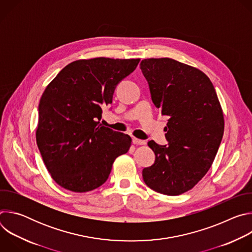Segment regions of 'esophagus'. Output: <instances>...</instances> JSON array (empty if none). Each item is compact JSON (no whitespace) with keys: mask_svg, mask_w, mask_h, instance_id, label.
I'll list each match as a JSON object with an SVG mask.
<instances>
[{"mask_svg":"<svg viewBox=\"0 0 252 252\" xmlns=\"http://www.w3.org/2000/svg\"><path fill=\"white\" fill-rule=\"evenodd\" d=\"M132 143L136 146H141V145H146V140L138 139L136 137H132Z\"/></svg>","mask_w":252,"mask_h":252,"instance_id":"1","label":"esophagus"}]
</instances>
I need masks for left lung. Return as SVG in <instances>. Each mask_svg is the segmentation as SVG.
I'll return each mask as SVG.
<instances>
[{"instance_id":"left-lung-1","label":"left lung","mask_w":252,"mask_h":252,"mask_svg":"<svg viewBox=\"0 0 252 252\" xmlns=\"http://www.w3.org/2000/svg\"><path fill=\"white\" fill-rule=\"evenodd\" d=\"M152 99L162 116L167 146L148 142L155 163L142 169L157 192L178 195L191 189L210 168L223 136L224 120L215 89L201 70L169 58L140 63Z\"/></svg>"}]
</instances>
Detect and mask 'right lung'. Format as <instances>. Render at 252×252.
Segmentation results:
<instances>
[{"mask_svg":"<svg viewBox=\"0 0 252 252\" xmlns=\"http://www.w3.org/2000/svg\"><path fill=\"white\" fill-rule=\"evenodd\" d=\"M139 59L95 58L65 65L39 103L37 145L54 181L75 192L97 189L131 138L100 125L102 105L113 102L117 86Z\"/></svg>","mask_w":252,"mask_h":252,"instance_id":"add662e5","label":"right lung"}]
</instances>
